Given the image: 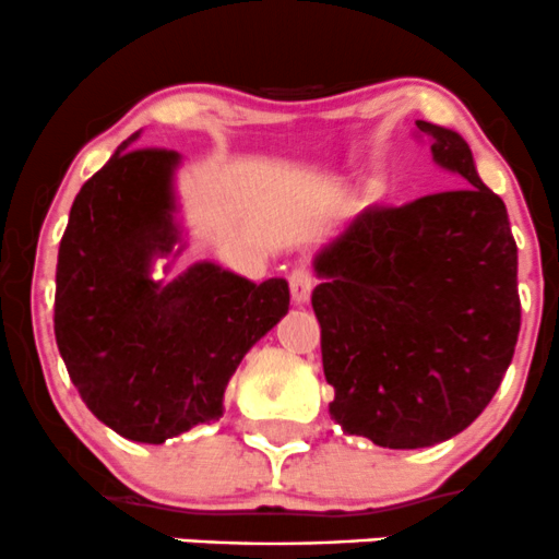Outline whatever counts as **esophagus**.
Returning a JSON list of instances; mask_svg holds the SVG:
<instances>
[{
    "label": "esophagus",
    "mask_w": 559,
    "mask_h": 559,
    "mask_svg": "<svg viewBox=\"0 0 559 559\" xmlns=\"http://www.w3.org/2000/svg\"><path fill=\"white\" fill-rule=\"evenodd\" d=\"M289 286H292L294 302L302 305V302H308V299H310V292H312V286H316V278H312V273L308 267L299 265L289 273Z\"/></svg>",
    "instance_id": "1"
}]
</instances>
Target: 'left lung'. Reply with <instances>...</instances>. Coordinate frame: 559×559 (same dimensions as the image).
Instances as JSON below:
<instances>
[{
    "label": "left lung",
    "mask_w": 559,
    "mask_h": 559,
    "mask_svg": "<svg viewBox=\"0 0 559 559\" xmlns=\"http://www.w3.org/2000/svg\"><path fill=\"white\" fill-rule=\"evenodd\" d=\"M462 188L371 204L316 260L329 414L382 449H427L469 427L512 364L518 243L507 206L456 132L416 121Z\"/></svg>",
    "instance_id": "8db88e82"
}]
</instances>
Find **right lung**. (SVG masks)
Listing matches in <instances>:
<instances>
[{
  "label": "right lung",
  "instance_id": "add662e5",
  "mask_svg": "<svg viewBox=\"0 0 559 559\" xmlns=\"http://www.w3.org/2000/svg\"><path fill=\"white\" fill-rule=\"evenodd\" d=\"M124 148L73 199L55 270V342L92 414L158 445L225 414V388L286 316L289 284L257 286L212 262L156 284L151 260L177 241V153Z\"/></svg>",
  "mask_w": 559,
  "mask_h": 559
}]
</instances>
